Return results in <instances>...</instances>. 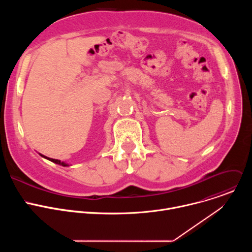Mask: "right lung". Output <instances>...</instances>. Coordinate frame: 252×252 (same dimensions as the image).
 <instances>
[{"instance_id":"obj_1","label":"right lung","mask_w":252,"mask_h":252,"mask_svg":"<svg viewBox=\"0 0 252 252\" xmlns=\"http://www.w3.org/2000/svg\"><path fill=\"white\" fill-rule=\"evenodd\" d=\"M42 158H46V159H48V160H50V161H52V162H55V163H57V164H60V165H62V166H69V165H71V164H68V163H66L65 161H62V160H59V159H55V158H48V157H46V156H44V155H42V154H39Z\"/></svg>"}]
</instances>
